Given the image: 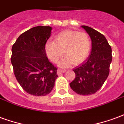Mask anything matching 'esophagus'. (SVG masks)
Here are the masks:
<instances>
[{
  "label": "esophagus",
  "mask_w": 124,
  "mask_h": 124,
  "mask_svg": "<svg viewBox=\"0 0 124 124\" xmlns=\"http://www.w3.org/2000/svg\"><path fill=\"white\" fill-rule=\"evenodd\" d=\"M66 72V70H62V69H58L57 70V73H58V74H63V73H64Z\"/></svg>",
  "instance_id": "obj_1"
}]
</instances>
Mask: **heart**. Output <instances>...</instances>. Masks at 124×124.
I'll use <instances>...</instances> for the list:
<instances>
[{
	"label": "heart",
	"mask_w": 124,
	"mask_h": 124,
	"mask_svg": "<svg viewBox=\"0 0 124 124\" xmlns=\"http://www.w3.org/2000/svg\"><path fill=\"white\" fill-rule=\"evenodd\" d=\"M90 50V41L88 34L83 32L64 31L56 36L55 42L45 45L47 56L51 61L57 63L64 54L66 55L60 62L61 66L73 63L78 65L87 58Z\"/></svg>",
	"instance_id": "obj_1"
}]
</instances>
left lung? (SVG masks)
<instances>
[{
  "mask_svg": "<svg viewBox=\"0 0 124 124\" xmlns=\"http://www.w3.org/2000/svg\"><path fill=\"white\" fill-rule=\"evenodd\" d=\"M82 27L91 38V52L85 62L73 70L76 78L70 86L76 93L88 96L98 91L109 75L112 48L101 33L87 26Z\"/></svg>",
  "mask_w": 124,
  "mask_h": 124,
  "instance_id": "left-lung-1",
  "label": "left lung"
}]
</instances>
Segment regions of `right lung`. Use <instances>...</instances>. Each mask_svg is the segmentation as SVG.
Here are the masks:
<instances>
[{
    "mask_svg": "<svg viewBox=\"0 0 124 124\" xmlns=\"http://www.w3.org/2000/svg\"><path fill=\"white\" fill-rule=\"evenodd\" d=\"M50 26L29 29L17 38L12 48L15 77L23 90L33 96H46L52 90L58 78L57 68L46 57L45 45Z\"/></svg>",
    "mask_w": 124,
    "mask_h": 124,
    "instance_id": "right-lung-1",
    "label": "right lung"
}]
</instances>
